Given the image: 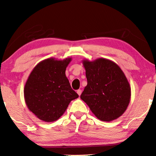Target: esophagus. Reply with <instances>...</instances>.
<instances>
[{"label": "esophagus", "instance_id": "1", "mask_svg": "<svg viewBox=\"0 0 156 156\" xmlns=\"http://www.w3.org/2000/svg\"><path fill=\"white\" fill-rule=\"evenodd\" d=\"M77 94H78L79 96H80L81 94H82V90H81V89H78V90H77Z\"/></svg>", "mask_w": 156, "mask_h": 156}]
</instances>
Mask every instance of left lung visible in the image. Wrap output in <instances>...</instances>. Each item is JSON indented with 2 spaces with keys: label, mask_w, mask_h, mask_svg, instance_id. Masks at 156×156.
I'll use <instances>...</instances> for the list:
<instances>
[{
  "label": "left lung",
  "mask_w": 156,
  "mask_h": 156,
  "mask_svg": "<svg viewBox=\"0 0 156 156\" xmlns=\"http://www.w3.org/2000/svg\"><path fill=\"white\" fill-rule=\"evenodd\" d=\"M87 85L80 96L92 113L102 121L117 119L130 102L131 87L119 66L112 60H84Z\"/></svg>",
  "instance_id": "obj_1"
}]
</instances>
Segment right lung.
<instances>
[{
    "label": "right lung",
    "instance_id": "obj_1",
    "mask_svg": "<svg viewBox=\"0 0 156 156\" xmlns=\"http://www.w3.org/2000/svg\"><path fill=\"white\" fill-rule=\"evenodd\" d=\"M72 60L47 58L39 62L26 82L24 96L31 112L44 122L57 120L78 95L66 77V68Z\"/></svg>",
    "mask_w": 156,
    "mask_h": 156
}]
</instances>
